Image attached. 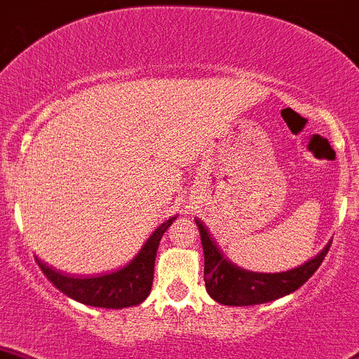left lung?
<instances>
[{"label": "left lung", "mask_w": 359, "mask_h": 359, "mask_svg": "<svg viewBox=\"0 0 359 359\" xmlns=\"http://www.w3.org/2000/svg\"><path fill=\"white\" fill-rule=\"evenodd\" d=\"M204 247V280L210 297L224 306H254L289 295L304 285L327 256L330 243L313 259L282 273H256L242 269L223 256L201 219H195Z\"/></svg>", "instance_id": "8db88e82"}]
</instances>
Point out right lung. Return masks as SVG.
Returning a JSON list of instances; mask_svg holds the SVG:
<instances>
[{"label":"right lung","instance_id":"obj_1","mask_svg":"<svg viewBox=\"0 0 359 359\" xmlns=\"http://www.w3.org/2000/svg\"><path fill=\"white\" fill-rule=\"evenodd\" d=\"M175 219L176 216L164 221L149 236L135 259L124 268L109 273V275L93 276V278H70L67 275L55 271L50 266L43 264L39 259L36 261L46 278L74 301L83 302L86 306H95V308H131V306L142 304L149 297L154 282V266L158 242Z\"/></svg>","mask_w":359,"mask_h":359}]
</instances>
